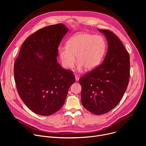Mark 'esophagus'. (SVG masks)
<instances>
[{"label":"esophagus","mask_w":146,"mask_h":146,"mask_svg":"<svg viewBox=\"0 0 146 146\" xmlns=\"http://www.w3.org/2000/svg\"><path fill=\"white\" fill-rule=\"evenodd\" d=\"M74 76H75V79H76V81H78V80H79V78H80V76H78V75H77V74H74Z\"/></svg>","instance_id":"34e87169"}]
</instances>
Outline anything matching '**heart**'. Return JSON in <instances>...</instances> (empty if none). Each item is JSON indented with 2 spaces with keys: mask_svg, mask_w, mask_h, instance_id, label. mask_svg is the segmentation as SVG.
Here are the masks:
<instances>
[{
  "mask_svg": "<svg viewBox=\"0 0 146 146\" xmlns=\"http://www.w3.org/2000/svg\"><path fill=\"white\" fill-rule=\"evenodd\" d=\"M106 50V41L103 36L78 33L66 41V46L59 47L58 55L62 67L66 69L73 68L76 56L77 69L81 70L84 68L90 71L100 65Z\"/></svg>",
  "mask_w": 146,
  "mask_h": 146,
  "instance_id": "b5f03b06",
  "label": "heart"
}]
</instances>
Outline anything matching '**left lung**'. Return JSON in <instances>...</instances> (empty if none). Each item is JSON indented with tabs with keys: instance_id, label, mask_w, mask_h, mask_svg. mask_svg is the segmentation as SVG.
Listing matches in <instances>:
<instances>
[{
	"instance_id": "1",
	"label": "left lung",
	"mask_w": 146,
	"mask_h": 146,
	"mask_svg": "<svg viewBox=\"0 0 146 146\" xmlns=\"http://www.w3.org/2000/svg\"><path fill=\"white\" fill-rule=\"evenodd\" d=\"M99 31L108 41L105 58L98 67L79 79L82 105L96 115L108 113L118 105L130 76L129 55L121 41L109 30Z\"/></svg>"
}]
</instances>
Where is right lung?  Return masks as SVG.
I'll return each instance as SVG.
<instances>
[{"label": "right lung", "mask_w": 146, "mask_h": 146, "mask_svg": "<svg viewBox=\"0 0 146 146\" xmlns=\"http://www.w3.org/2000/svg\"><path fill=\"white\" fill-rule=\"evenodd\" d=\"M68 32L62 24L38 30L24 41L15 61L18 93L36 114L50 115L58 111L75 82L73 72L62 68L56 59L59 44Z\"/></svg>", "instance_id": "right-lung-1"}]
</instances>
